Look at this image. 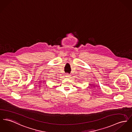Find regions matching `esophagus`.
<instances>
[{"mask_svg": "<svg viewBox=\"0 0 132 132\" xmlns=\"http://www.w3.org/2000/svg\"><path fill=\"white\" fill-rule=\"evenodd\" d=\"M70 76V75L69 73H67L66 74V77H69Z\"/></svg>", "mask_w": 132, "mask_h": 132, "instance_id": "1", "label": "esophagus"}]
</instances>
